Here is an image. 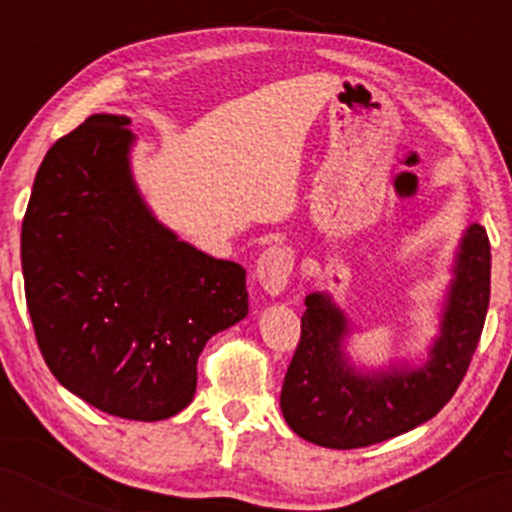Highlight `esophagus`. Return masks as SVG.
I'll return each mask as SVG.
<instances>
[{"label": "esophagus", "mask_w": 512, "mask_h": 512, "mask_svg": "<svg viewBox=\"0 0 512 512\" xmlns=\"http://www.w3.org/2000/svg\"><path fill=\"white\" fill-rule=\"evenodd\" d=\"M293 264H296V255L286 245H272L262 252L260 260H257L255 276L269 296H279L289 286Z\"/></svg>", "instance_id": "1"}]
</instances>
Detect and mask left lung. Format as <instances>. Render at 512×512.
Here are the masks:
<instances>
[{"mask_svg": "<svg viewBox=\"0 0 512 512\" xmlns=\"http://www.w3.org/2000/svg\"><path fill=\"white\" fill-rule=\"evenodd\" d=\"M491 296V245L479 223L467 228L455 262L440 337L421 368L361 373L344 356L346 317L327 293H310L301 342L281 387L293 433L334 450L383 443L433 419L467 375Z\"/></svg>", "mask_w": 512, "mask_h": 512, "instance_id": "obj_1", "label": "left lung"}]
</instances>
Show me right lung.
Segmentation results:
<instances>
[{
  "instance_id": "1",
  "label": "right lung",
  "mask_w": 512,
  "mask_h": 512,
  "mask_svg": "<svg viewBox=\"0 0 512 512\" xmlns=\"http://www.w3.org/2000/svg\"><path fill=\"white\" fill-rule=\"evenodd\" d=\"M125 115H91L57 139L21 228L26 303L60 385L105 414L175 416L195 397L197 358L248 315L245 269L182 243L129 173Z\"/></svg>"
}]
</instances>
